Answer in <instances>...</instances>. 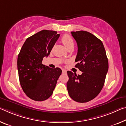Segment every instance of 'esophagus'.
Here are the masks:
<instances>
[{
	"instance_id": "obj_1",
	"label": "esophagus",
	"mask_w": 126,
	"mask_h": 126,
	"mask_svg": "<svg viewBox=\"0 0 126 126\" xmlns=\"http://www.w3.org/2000/svg\"><path fill=\"white\" fill-rule=\"evenodd\" d=\"M62 73H64H64H67V71L65 70V69H62Z\"/></svg>"
}]
</instances>
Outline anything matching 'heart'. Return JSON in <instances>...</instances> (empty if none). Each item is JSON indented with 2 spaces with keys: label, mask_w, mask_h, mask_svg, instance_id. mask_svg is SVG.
<instances>
[{
  "label": "heart",
  "mask_w": 126,
  "mask_h": 126,
  "mask_svg": "<svg viewBox=\"0 0 126 126\" xmlns=\"http://www.w3.org/2000/svg\"><path fill=\"white\" fill-rule=\"evenodd\" d=\"M62 42L67 49L74 47V41L71 36L65 34L62 37Z\"/></svg>",
  "instance_id": "heart-1"
}]
</instances>
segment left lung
Instances as JSON below:
<instances>
[{
	"instance_id": "8db88e82",
	"label": "left lung",
	"mask_w": 126,
	"mask_h": 126,
	"mask_svg": "<svg viewBox=\"0 0 126 126\" xmlns=\"http://www.w3.org/2000/svg\"><path fill=\"white\" fill-rule=\"evenodd\" d=\"M71 34L78 47L75 67L82 73L77 76L67 71L68 92L73 100L86 103L96 97L103 87L108 60L103 43L95 36L84 31H72Z\"/></svg>"
}]
</instances>
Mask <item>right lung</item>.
<instances>
[{"label": "right lung", "mask_w": 126, "mask_h": 126, "mask_svg": "<svg viewBox=\"0 0 126 126\" xmlns=\"http://www.w3.org/2000/svg\"><path fill=\"white\" fill-rule=\"evenodd\" d=\"M60 35L51 30L40 31L26 39L18 56L19 82L29 98L41 101L50 97L62 74L59 68H51L42 64Z\"/></svg>", "instance_id": "1"}]
</instances>
